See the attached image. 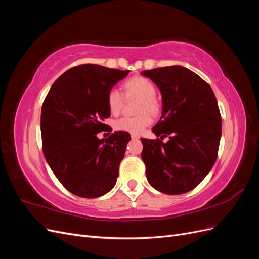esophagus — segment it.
Wrapping results in <instances>:
<instances>
[{
    "label": "esophagus",
    "mask_w": 259,
    "mask_h": 259,
    "mask_svg": "<svg viewBox=\"0 0 259 259\" xmlns=\"http://www.w3.org/2000/svg\"><path fill=\"white\" fill-rule=\"evenodd\" d=\"M131 137H132V139H133V140H134V139H138V138H139V136H138V135H135V134H132V135H131Z\"/></svg>",
    "instance_id": "esophagus-1"
}]
</instances>
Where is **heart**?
<instances>
[{"label":"heart","mask_w":259,"mask_h":259,"mask_svg":"<svg viewBox=\"0 0 259 259\" xmlns=\"http://www.w3.org/2000/svg\"><path fill=\"white\" fill-rule=\"evenodd\" d=\"M125 95L127 98H138L140 103L138 106L137 116L121 117L113 123L115 131L126 132L130 134H140L152 122V115L160 111L159 101L154 98L155 88L152 82L143 76H134L124 83ZM107 104L111 114H119L124 105L123 94L115 88L108 92Z\"/></svg>","instance_id":"obj_1"}]
</instances>
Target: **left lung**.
Returning <instances> with one entry per match:
<instances>
[{"label":"left lung","mask_w":259,"mask_h":259,"mask_svg":"<svg viewBox=\"0 0 259 259\" xmlns=\"http://www.w3.org/2000/svg\"><path fill=\"white\" fill-rule=\"evenodd\" d=\"M142 75L162 95L161 119L152 128L161 139H142L147 179L160 192L186 193L205 178L217 159L222 116L215 94L182 66L147 70ZM166 136L170 140L163 143Z\"/></svg>","instance_id":"8db88e82"}]
</instances>
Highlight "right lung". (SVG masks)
<instances>
[{
    "mask_svg": "<svg viewBox=\"0 0 259 259\" xmlns=\"http://www.w3.org/2000/svg\"><path fill=\"white\" fill-rule=\"evenodd\" d=\"M130 71L98 65L69 69L55 81L41 112L43 152L55 176L81 198H99L114 187L131 136L106 131L107 95Z\"/></svg>",
    "mask_w": 259,
    "mask_h": 259,
    "instance_id": "obj_1",
    "label": "right lung"
}]
</instances>
